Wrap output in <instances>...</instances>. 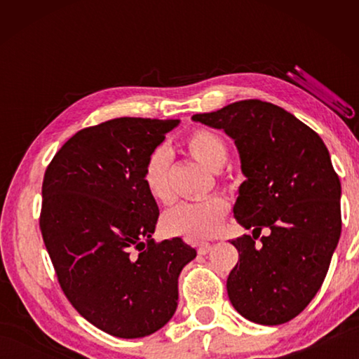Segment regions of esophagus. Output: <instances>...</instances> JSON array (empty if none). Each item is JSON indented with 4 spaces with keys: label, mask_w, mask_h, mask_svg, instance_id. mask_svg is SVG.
<instances>
[{
    "label": "esophagus",
    "mask_w": 359,
    "mask_h": 359,
    "mask_svg": "<svg viewBox=\"0 0 359 359\" xmlns=\"http://www.w3.org/2000/svg\"><path fill=\"white\" fill-rule=\"evenodd\" d=\"M210 250H212V244H209V242H204V244H199V247H198V253H199V255H208Z\"/></svg>",
    "instance_id": "obj_1"
}]
</instances>
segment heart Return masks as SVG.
Returning <instances> with one entry per match:
<instances>
[{
    "label": "heart",
    "instance_id": "obj_1",
    "mask_svg": "<svg viewBox=\"0 0 359 359\" xmlns=\"http://www.w3.org/2000/svg\"><path fill=\"white\" fill-rule=\"evenodd\" d=\"M185 149L194 160L205 168L217 171L228 160V149L223 139L210 130H194L185 137ZM142 182L156 203L169 204L174 194L169 184V155L166 150H155L142 169ZM228 214V203L220 194L182 203L166 212L163 217V228L168 234L179 236L188 241H204L217 234L224 217Z\"/></svg>",
    "mask_w": 359,
    "mask_h": 359
}]
</instances>
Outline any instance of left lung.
I'll return each mask as SVG.
<instances>
[{
  "instance_id": "left-lung-1",
  "label": "left lung",
  "mask_w": 359,
  "mask_h": 359,
  "mask_svg": "<svg viewBox=\"0 0 359 359\" xmlns=\"http://www.w3.org/2000/svg\"><path fill=\"white\" fill-rule=\"evenodd\" d=\"M191 118L234 139L247 177L234 218L253 236L231 241L239 261L226 282L229 301L253 323H287L317 294L342 231L330 151L312 128L266 101H238Z\"/></svg>"
}]
</instances>
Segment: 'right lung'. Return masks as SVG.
I'll return each instance as SVG.
<instances>
[{
	"instance_id": "obj_1",
	"label": "right lung",
	"mask_w": 359,
	"mask_h": 359,
	"mask_svg": "<svg viewBox=\"0 0 359 359\" xmlns=\"http://www.w3.org/2000/svg\"><path fill=\"white\" fill-rule=\"evenodd\" d=\"M179 120L120 117L77 131L42 180L39 228L65 296L111 336L137 339L177 309V278L196 250L156 242L160 215L142 169Z\"/></svg>"
}]
</instances>
